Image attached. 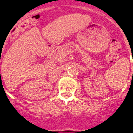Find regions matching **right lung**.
I'll use <instances>...</instances> for the list:
<instances>
[{
    "mask_svg": "<svg viewBox=\"0 0 133 133\" xmlns=\"http://www.w3.org/2000/svg\"><path fill=\"white\" fill-rule=\"evenodd\" d=\"M0 72H1V71H0Z\"/></svg>",
    "mask_w": 133,
    "mask_h": 133,
    "instance_id": "right-lung-1",
    "label": "right lung"
}]
</instances>
